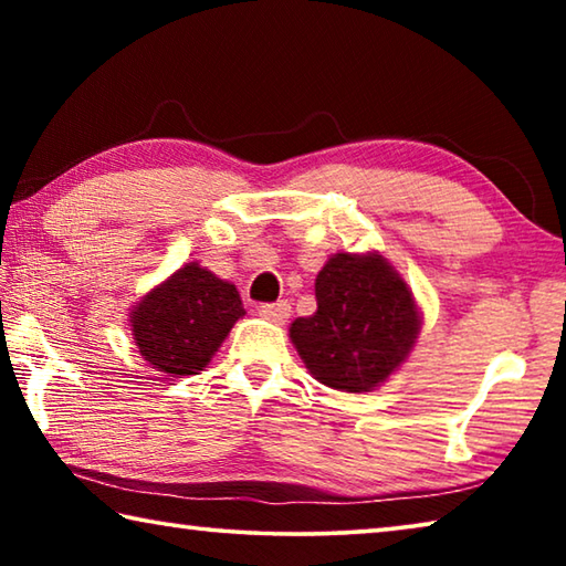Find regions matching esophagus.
<instances>
[{
    "instance_id": "1",
    "label": "esophagus",
    "mask_w": 566,
    "mask_h": 566,
    "mask_svg": "<svg viewBox=\"0 0 566 566\" xmlns=\"http://www.w3.org/2000/svg\"><path fill=\"white\" fill-rule=\"evenodd\" d=\"M290 312H292V304L286 300H280V302H270V304H262L260 306V317L270 319V322H276L282 324L290 319Z\"/></svg>"
}]
</instances>
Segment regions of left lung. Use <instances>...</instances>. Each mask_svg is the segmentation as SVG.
<instances>
[{
  "mask_svg": "<svg viewBox=\"0 0 566 566\" xmlns=\"http://www.w3.org/2000/svg\"><path fill=\"white\" fill-rule=\"evenodd\" d=\"M317 312L292 322L306 369L339 391H369L395 371L419 332L407 284L377 254H334L314 284Z\"/></svg>",
  "mask_w": 566,
  "mask_h": 566,
  "instance_id": "8db88e82",
  "label": "left lung"
}]
</instances>
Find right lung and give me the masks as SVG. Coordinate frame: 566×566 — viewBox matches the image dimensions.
<instances>
[{"label":"right lung","mask_w":566,"mask_h":566,"mask_svg":"<svg viewBox=\"0 0 566 566\" xmlns=\"http://www.w3.org/2000/svg\"><path fill=\"white\" fill-rule=\"evenodd\" d=\"M242 314L234 284L191 262L142 300L132 312V332L151 367L187 377L212 359Z\"/></svg>","instance_id":"right-lung-1"}]
</instances>
